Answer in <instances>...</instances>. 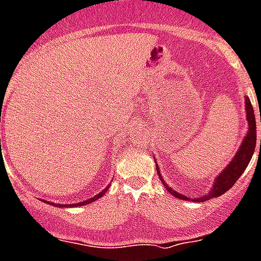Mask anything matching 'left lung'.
<instances>
[{
	"label": "left lung",
	"mask_w": 261,
	"mask_h": 261,
	"mask_svg": "<svg viewBox=\"0 0 261 261\" xmlns=\"http://www.w3.org/2000/svg\"><path fill=\"white\" fill-rule=\"evenodd\" d=\"M245 100V117H247V122H248V130L245 133L244 139H243L242 144L239 146L238 152L234 153L232 161H229V164L224 168L220 173L217 174L215 180L212 182V188L208 193L200 196V197H196V199H191V197H187L185 195L176 192L174 189H172L167 182L164 181V178L161 176L160 169H159V165L156 163V169L157 173L160 176V180L163 182V185L165 187L168 192L172 193V195L176 197V199L181 200H188V201H195V203H203L206 200L215 199V197H219L223 193H225L229 188H232V185L238 181L239 177L242 176L243 172L245 171L247 165L249 164L252 156H253V152H255L256 148V120H255V113H253V108H252L251 100L248 97L244 96ZM260 122H261V115H260ZM260 149H261V139H260Z\"/></svg>",
	"instance_id": "left-lung-1"
}]
</instances>
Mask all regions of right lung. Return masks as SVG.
<instances>
[{"mask_svg": "<svg viewBox=\"0 0 261 261\" xmlns=\"http://www.w3.org/2000/svg\"><path fill=\"white\" fill-rule=\"evenodd\" d=\"M108 189H109V185H108L104 191H101L98 195L93 196V197H90V199H88V200H84V201H80V203H76V204H68V205H66V204H62L61 205V204H55V203H51V201H45V200H44V203H48V204H50V205H56V206H64V208H68V206H83V205H87V204H90L92 201H96V200L100 199V197H102Z\"/></svg>", "mask_w": 261, "mask_h": 261, "instance_id": "1", "label": "right lung"}]
</instances>
